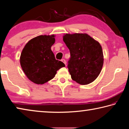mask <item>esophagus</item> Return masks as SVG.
<instances>
[{
    "label": "esophagus",
    "instance_id": "1",
    "mask_svg": "<svg viewBox=\"0 0 129 129\" xmlns=\"http://www.w3.org/2000/svg\"><path fill=\"white\" fill-rule=\"evenodd\" d=\"M61 61L64 63V64H65V65H66V64H67V62H66V61H65V60H64V59H62V60H61Z\"/></svg>",
    "mask_w": 129,
    "mask_h": 129
}]
</instances>
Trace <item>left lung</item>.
<instances>
[{"label":"left lung","instance_id":"8db88e82","mask_svg":"<svg viewBox=\"0 0 129 129\" xmlns=\"http://www.w3.org/2000/svg\"><path fill=\"white\" fill-rule=\"evenodd\" d=\"M63 41L71 53L68 68L72 79L81 85L93 82L104 64L100 44L86 34H66Z\"/></svg>","mask_w":129,"mask_h":129}]
</instances>
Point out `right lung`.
<instances>
[{
  "label": "right lung",
  "mask_w": 129,
  "mask_h": 129,
  "mask_svg": "<svg viewBox=\"0 0 129 129\" xmlns=\"http://www.w3.org/2000/svg\"><path fill=\"white\" fill-rule=\"evenodd\" d=\"M54 35H40L26 44L21 53L20 62L28 79L36 84H44L55 76L65 65L56 60L51 47L55 42Z\"/></svg>",
  "instance_id": "add662e5"
}]
</instances>
